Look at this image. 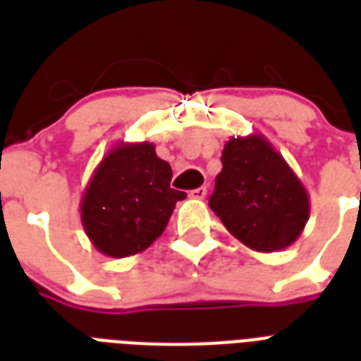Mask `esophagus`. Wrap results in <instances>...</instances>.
<instances>
[{
  "instance_id": "34e87169",
  "label": "esophagus",
  "mask_w": 361,
  "mask_h": 361,
  "mask_svg": "<svg viewBox=\"0 0 361 361\" xmlns=\"http://www.w3.org/2000/svg\"><path fill=\"white\" fill-rule=\"evenodd\" d=\"M206 192H208V187H198V189H192L191 192H189V198H192V200H202L204 197H206Z\"/></svg>"
}]
</instances>
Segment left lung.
Wrapping results in <instances>:
<instances>
[{"label":"left lung","instance_id":"8db88e82","mask_svg":"<svg viewBox=\"0 0 361 361\" xmlns=\"http://www.w3.org/2000/svg\"><path fill=\"white\" fill-rule=\"evenodd\" d=\"M209 208L232 236L258 252L281 251L309 219V195L262 135L232 136L223 149Z\"/></svg>","mask_w":361,"mask_h":361}]
</instances>
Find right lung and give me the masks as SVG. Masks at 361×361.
Masks as SVG:
<instances>
[{"mask_svg": "<svg viewBox=\"0 0 361 361\" xmlns=\"http://www.w3.org/2000/svg\"><path fill=\"white\" fill-rule=\"evenodd\" d=\"M172 169L149 142H120L93 172L80 200L82 226L97 251L123 258L157 240L185 192L170 189Z\"/></svg>", "mask_w": 361, "mask_h": 361, "instance_id": "1", "label": "right lung"}]
</instances>
